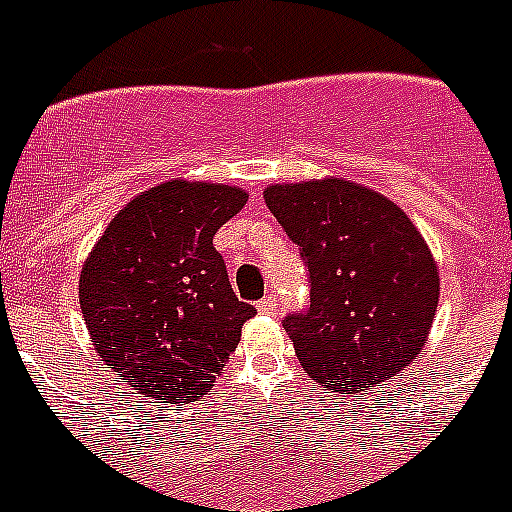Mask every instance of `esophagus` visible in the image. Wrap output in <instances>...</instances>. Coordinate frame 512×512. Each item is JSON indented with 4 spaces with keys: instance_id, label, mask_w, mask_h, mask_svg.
Wrapping results in <instances>:
<instances>
[{
    "instance_id": "esophagus-1",
    "label": "esophagus",
    "mask_w": 512,
    "mask_h": 512,
    "mask_svg": "<svg viewBox=\"0 0 512 512\" xmlns=\"http://www.w3.org/2000/svg\"><path fill=\"white\" fill-rule=\"evenodd\" d=\"M277 307H279V302H277V297H274V295L264 297V300L259 302L261 315H277Z\"/></svg>"
}]
</instances>
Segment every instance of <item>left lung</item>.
Masks as SVG:
<instances>
[{
    "label": "left lung",
    "mask_w": 512,
    "mask_h": 512,
    "mask_svg": "<svg viewBox=\"0 0 512 512\" xmlns=\"http://www.w3.org/2000/svg\"><path fill=\"white\" fill-rule=\"evenodd\" d=\"M264 200L310 277V305L284 318L302 369L341 395L400 374L425 346L441 292L410 217L333 176L271 184Z\"/></svg>",
    "instance_id": "obj_1"
}]
</instances>
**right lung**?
Returning <instances> with one entry per match:
<instances>
[{
  "label": "right lung",
  "mask_w": 512,
  "mask_h": 512,
  "mask_svg": "<svg viewBox=\"0 0 512 512\" xmlns=\"http://www.w3.org/2000/svg\"><path fill=\"white\" fill-rule=\"evenodd\" d=\"M228 184L164 182L110 220L79 277L97 356L148 400L194 402L256 307L235 297L212 238L246 205Z\"/></svg>",
  "instance_id": "right-lung-1"
}]
</instances>
